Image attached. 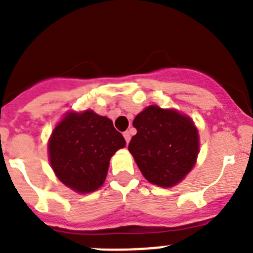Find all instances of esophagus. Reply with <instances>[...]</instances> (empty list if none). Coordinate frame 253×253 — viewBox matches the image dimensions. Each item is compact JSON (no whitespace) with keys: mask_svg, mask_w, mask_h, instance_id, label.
<instances>
[{"mask_svg":"<svg viewBox=\"0 0 253 253\" xmlns=\"http://www.w3.org/2000/svg\"><path fill=\"white\" fill-rule=\"evenodd\" d=\"M123 135H124V138H125V140H126V143H129V140H130V138H131L130 131H129V130L124 131V133H123Z\"/></svg>","mask_w":253,"mask_h":253,"instance_id":"obj_1","label":"esophagus"}]
</instances>
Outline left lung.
Returning a JSON list of instances; mask_svg holds the SVG:
<instances>
[{
  "instance_id": "left-lung-1",
  "label": "left lung",
  "mask_w": 253,
  "mask_h": 253,
  "mask_svg": "<svg viewBox=\"0 0 253 253\" xmlns=\"http://www.w3.org/2000/svg\"><path fill=\"white\" fill-rule=\"evenodd\" d=\"M133 126L137 134L128 149L149 182L173 186L193 169L199 135L190 118L152 105L135 116Z\"/></svg>"
}]
</instances>
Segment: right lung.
<instances>
[{"label":"right lung","mask_w":253,"mask_h":253,"mask_svg":"<svg viewBox=\"0 0 253 253\" xmlns=\"http://www.w3.org/2000/svg\"><path fill=\"white\" fill-rule=\"evenodd\" d=\"M123 147L124 137L106 116L69 113L51 133L49 161L66 186L91 193L104 184L111 156Z\"/></svg>","instance_id":"right-lung-1"}]
</instances>
